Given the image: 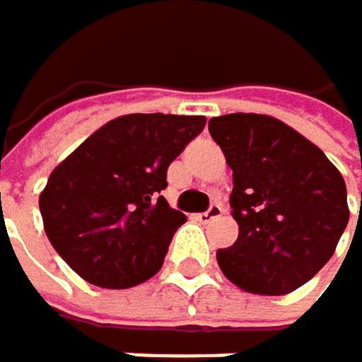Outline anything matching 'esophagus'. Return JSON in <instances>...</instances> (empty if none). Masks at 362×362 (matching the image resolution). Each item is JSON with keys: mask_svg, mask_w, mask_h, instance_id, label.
<instances>
[{"mask_svg": "<svg viewBox=\"0 0 362 362\" xmlns=\"http://www.w3.org/2000/svg\"><path fill=\"white\" fill-rule=\"evenodd\" d=\"M223 211H225V209H223V205H221V203H216V205H211L207 211H201L197 218H199L201 223H209V221H214V218H221V216H223Z\"/></svg>", "mask_w": 362, "mask_h": 362, "instance_id": "1", "label": "esophagus"}]
</instances>
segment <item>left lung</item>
Masks as SVG:
<instances>
[{"instance_id":"left-lung-1","label":"left lung","mask_w":362,"mask_h":362,"mask_svg":"<svg viewBox=\"0 0 362 362\" xmlns=\"http://www.w3.org/2000/svg\"><path fill=\"white\" fill-rule=\"evenodd\" d=\"M209 133L233 170L229 205L240 229L233 247L216 253L221 271L255 295L293 293L323 269L347 227L341 173L319 146L271 115L211 117Z\"/></svg>"}]
</instances>
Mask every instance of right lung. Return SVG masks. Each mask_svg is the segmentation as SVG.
<instances>
[{"instance_id":"1","label":"right lung","mask_w":362,"mask_h":362,"mask_svg":"<svg viewBox=\"0 0 362 362\" xmlns=\"http://www.w3.org/2000/svg\"><path fill=\"white\" fill-rule=\"evenodd\" d=\"M203 127V115H119L54 168L39 209L71 271L100 288H131L161 269L185 214L159 192Z\"/></svg>"}]
</instances>
